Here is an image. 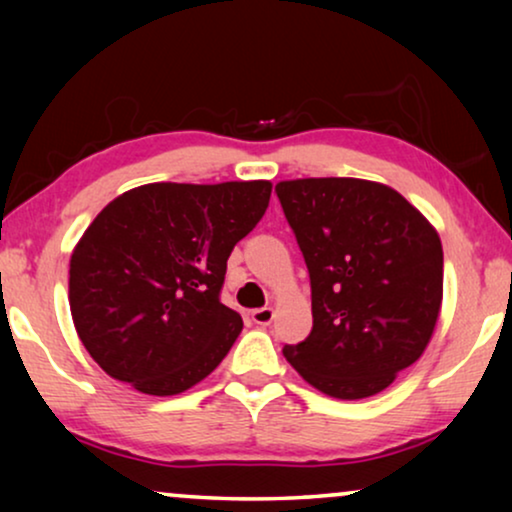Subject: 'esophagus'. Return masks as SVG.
Here are the masks:
<instances>
[{
    "mask_svg": "<svg viewBox=\"0 0 512 512\" xmlns=\"http://www.w3.org/2000/svg\"><path fill=\"white\" fill-rule=\"evenodd\" d=\"M251 319L258 326H270L272 319H275V312H272V307H258V310L251 312Z\"/></svg>",
    "mask_w": 512,
    "mask_h": 512,
    "instance_id": "esophagus-1",
    "label": "esophagus"
}]
</instances>
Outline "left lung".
Returning <instances> with one entry per match:
<instances>
[{
  "label": "left lung",
  "mask_w": 512,
  "mask_h": 512,
  "mask_svg": "<svg viewBox=\"0 0 512 512\" xmlns=\"http://www.w3.org/2000/svg\"><path fill=\"white\" fill-rule=\"evenodd\" d=\"M275 193L303 251L312 331L284 356L333 398L387 389L429 345L443 300V247L394 188L326 177L279 181Z\"/></svg>",
  "instance_id": "1"
}]
</instances>
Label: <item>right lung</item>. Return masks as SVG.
<instances>
[{"label":"right lung","mask_w":512,"mask_h":512,"mask_svg":"<svg viewBox=\"0 0 512 512\" xmlns=\"http://www.w3.org/2000/svg\"><path fill=\"white\" fill-rule=\"evenodd\" d=\"M270 191V181L146 184L95 216L69 261V307L104 373L174 396L219 366L242 331L221 303L228 256Z\"/></svg>","instance_id":"obj_1"}]
</instances>
